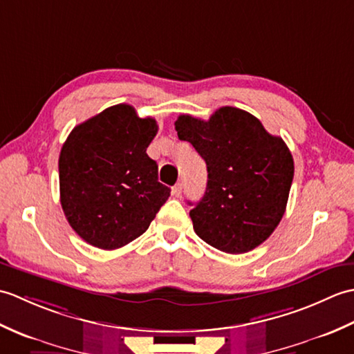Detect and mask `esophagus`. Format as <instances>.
<instances>
[{"instance_id": "1", "label": "esophagus", "mask_w": 354, "mask_h": 354, "mask_svg": "<svg viewBox=\"0 0 354 354\" xmlns=\"http://www.w3.org/2000/svg\"><path fill=\"white\" fill-rule=\"evenodd\" d=\"M183 187H184V184H183V183H178L175 187H173V189H171L173 196H181V193H183Z\"/></svg>"}]
</instances>
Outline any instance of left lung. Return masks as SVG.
I'll use <instances>...</instances> for the list:
<instances>
[{"label":"left lung","instance_id":"obj_1","mask_svg":"<svg viewBox=\"0 0 354 354\" xmlns=\"http://www.w3.org/2000/svg\"><path fill=\"white\" fill-rule=\"evenodd\" d=\"M175 129L207 164L205 194L190 212L194 232L228 254L265 242L289 199L293 158L286 142L250 112L232 106L219 108L208 122L179 115Z\"/></svg>","mask_w":354,"mask_h":354}]
</instances>
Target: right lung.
Wrapping results in <instances>:
<instances>
[{"instance_id": "right-lung-1", "label": "right lung", "mask_w": 354, "mask_h": 354, "mask_svg": "<svg viewBox=\"0 0 354 354\" xmlns=\"http://www.w3.org/2000/svg\"><path fill=\"white\" fill-rule=\"evenodd\" d=\"M155 118L120 103L77 124L59 155L61 204L71 228L100 250L140 237L170 196L146 149Z\"/></svg>"}]
</instances>
